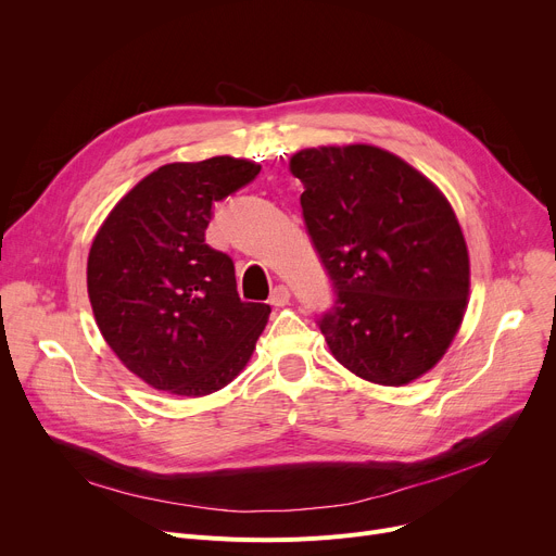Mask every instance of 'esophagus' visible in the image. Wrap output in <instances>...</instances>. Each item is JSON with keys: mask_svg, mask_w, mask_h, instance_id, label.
Returning a JSON list of instances; mask_svg holds the SVG:
<instances>
[{"mask_svg": "<svg viewBox=\"0 0 556 556\" xmlns=\"http://www.w3.org/2000/svg\"><path fill=\"white\" fill-rule=\"evenodd\" d=\"M268 302H270L273 306H286V304L290 302V290H288L286 286H275Z\"/></svg>", "mask_w": 556, "mask_h": 556, "instance_id": "esophagus-1", "label": "esophagus"}]
</instances>
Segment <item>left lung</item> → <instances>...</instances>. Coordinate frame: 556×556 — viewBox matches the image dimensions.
<instances>
[{
    "label": "left lung",
    "mask_w": 556,
    "mask_h": 556,
    "mask_svg": "<svg viewBox=\"0 0 556 556\" xmlns=\"http://www.w3.org/2000/svg\"><path fill=\"white\" fill-rule=\"evenodd\" d=\"M302 216L336 302L317 317L331 354L378 386H405L444 356L469 298V252L448 200L367 143L290 157Z\"/></svg>",
    "instance_id": "8db88e82"
}]
</instances>
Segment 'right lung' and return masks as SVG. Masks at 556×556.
<instances>
[{
	"instance_id": "add662e5",
	"label": "right lung",
	"mask_w": 556,
	"mask_h": 556,
	"mask_svg": "<svg viewBox=\"0 0 556 556\" xmlns=\"http://www.w3.org/2000/svg\"><path fill=\"white\" fill-rule=\"evenodd\" d=\"M261 166L229 155L160 166L110 212L87 258L97 325L155 390L212 394L250 361L270 306L241 302L233 261L204 243L214 202Z\"/></svg>"
}]
</instances>
